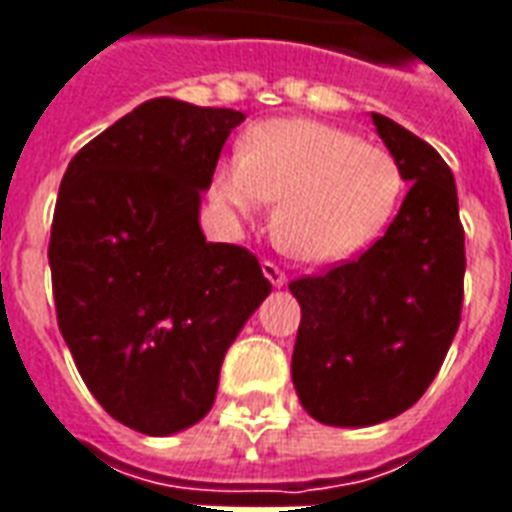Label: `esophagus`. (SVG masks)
Segmentation results:
<instances>
[{
    "label": "esophagus",
    "mask_w": 512,
    "mask_h": 512,
    "mask_svg": "<svg viewBox=\"0 0 512 512\" xmlns=\"http://www.w3.org/2000/svg\"><path fill=\"white\" fill-rule=\"evenodd\" d=\"M263 274H266V279L268 282H271V285L274 287H282L287 282V276H285V271H282V268L276 266V263H271V260H266V263H263Z\"/></svg>",
    "instance_id": "1"
}]
</instances>
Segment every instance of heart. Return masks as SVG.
I'll list each match as a JSON object with an SVG mask.
<instances>
[{"label": "heart", "instance_id": "obj_1", "mask_svg": "<svg viewBox=\"0 0 512 512\" xmlns=\"http://www.w3.org/2000/svg\"><path fill=\"white\" fill-rule=\"evenodd\" d=\"M404 173L391 151L312 119L249 127L241 154L217 162L208 195L252 217L266 200L276 246L304 263H336L372 244L391 222Z\"/></svg>", "mask_w": 512, "mask_h": 512}]
</instances>
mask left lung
Segmentation results:
<instances>
[{
  "label": "left lung",
  "instance_id": "obj_1",
  "mask_svg": "<svg viewBox=\"0 0 512 512\" xmlns=\"http://www.w3.org/2000/svg\"><path fill=\"white\" fill-rule=\"evenodd\" d=\"M412 187L358 260L290 282L301 304L293 385L325 426H374L410 410L461 323L464 227L453 173L426 140L372 113Z\"/></svg>",
  "mask_w": 512,
  "mask_h": 512
}]
</instances>
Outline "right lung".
Masks as SVG:
<instances>
[{"mask_svg":"<svg viewBox=\"0 0 512 512\" xmlns=\"http://www.w3.org/2000/svg\"><path fill=\"white\" fill-rule=\"evenodd\" d=\"M244 113L157 97L64 173L48 263L86 388L124 426L168 437L206 418L227 347L271 293L257 257L211 244L200 195Z\"/></svg>","mask_w":512,"mask_h":512,"instance_id":"right-lung-1","label":"right lung"}]
</instances>
